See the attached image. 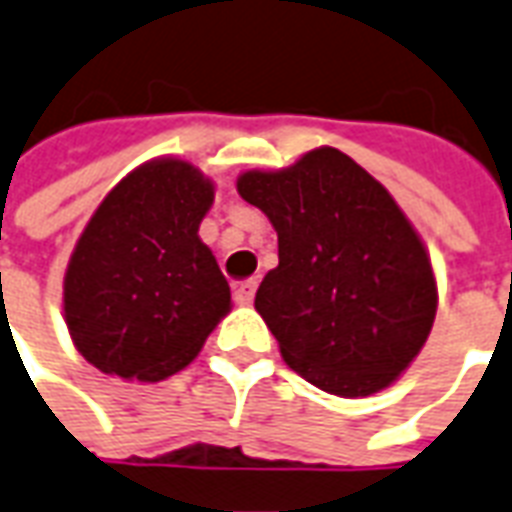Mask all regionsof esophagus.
Returning <instances> with one entry per match:
<instances>
[{
	"label": "esophagus",
	"instance_id": "34e87169",
	"mask_svg": "<svg viewBox=\"0 0 512 512\" xmlns=\"http://www.w3.org/2000/svg\"><path fill=\"white\" fill-rule=\"evenodd\" d=\"M256 280H245V283H240V286L234 288V302L237 305H251L253 297H256Z\"/></svg>",
	"mask_w": 512,
	"mask_h": 512
}]
</instances>
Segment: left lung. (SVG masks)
I'll return each instance as SVG.
<instances>
[{"label":"left lung","mask_w":512,"mask_h":512,"mask_svg":"<svg viewBox=\"0 0 512 512\" xmlns=\"http://www.w3.org/2000/svg\"><path fill=\"white\" fill-rule=\"evenodd\" d=\"M237 191L278 232V267L261 280L256 310L288 367L337 397L391 386L437 313L424 242L391 194L337 148L245 172Z\"/></svg>","instance_id":"8db88e82"}]
</instances>
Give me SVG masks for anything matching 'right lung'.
<instances>
[{"instance_id":"obj_1","label":"right lung","mask_w":512,"mask_h":512,"mask_svg":"<svg viewBox=\"0 0 512 512\" xmlns=\"http://www.w3.org/2000/svg\"><path fill=\"white\" fill-rule=\"evenodd\" d=\"M213 183L180 159L126 175L80 234L64 275V318L96 370L156 383L194 361L232 291L199 240Z\"/></svg>"}]
</instances>
